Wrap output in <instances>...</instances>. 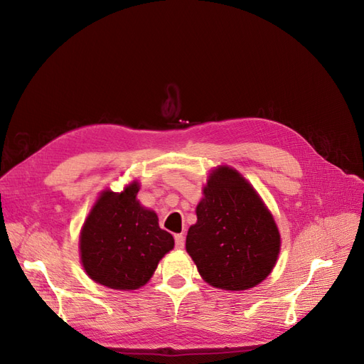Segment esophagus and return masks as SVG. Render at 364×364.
Wrapping results in <instances>:
<instances>
[{"mask_svg":"<svg viewBox=\"0 0 364 364\" xmlns=\"http://www.w3.org/2000/svg\"><path fill=\"white\" fill-rule=\"evenodd\" d=\"M174 243H176V249H183L185 237L182 234H176L174 235Z\"/></svg>","mask_w":364,"mask_h":364,"instance_id":"1","label":"esophagus"}]
</instances>
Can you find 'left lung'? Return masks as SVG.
Segmentation results:
<instances>
[{"label": "left lung", "instance_id": "1", "mask_svg": "<svg viewBox=\"0 0 364 364\" xmlns=\"http://www.w3.org/2000/svg\"><path fill=\"white\" fill-rule=\"evenodd\" d=\"M188 229L186 252L202 278L222 290H247L269 277L281 237L257 191L237 170L218 167L209 176Z\"/></svg>", "mask_w": 364, "mask_h": 364}]
</instances>
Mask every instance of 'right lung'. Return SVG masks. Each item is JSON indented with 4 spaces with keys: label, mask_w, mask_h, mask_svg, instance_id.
Returning <instances> with one entry per match:
<instances>
[{
    "label": "right lung",
    "mask_w": 364,
    "mask_h": 364,
    "mask_svg": "<svg viewBox=\"0 0 364 364\" xmlns=\"http://www.w3.org/2000/svg\"><path fill=\"white\" fill-rule=\"evenodd\" d=\"M139 185L123 193L105 191L80 234L82 264L95 282L115 290L147 284L174 240L159 228L158 215L136 200Z\"/></svg>",
    "instance_id": "1"
}]
</instances>
